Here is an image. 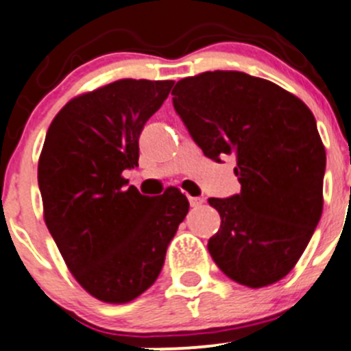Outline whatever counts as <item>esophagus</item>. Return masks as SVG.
<instances>
[{
	"instance_id": "34e87169",
	"label": "esophagus",
	"mask_w": 351,
	"mask_h": 351,
	"mask_svg": "<svg viewBox=\"0 0 351 351\" xmlns=\"http://www.w3.org/2000/svg\"><path fill=\"white\" fill-rule=\"evenodd\" d=\"M188 200H189V205H191L193 208L202 207V204H204V198H200V197H189Z\"/></svg>"
}]
</instances>
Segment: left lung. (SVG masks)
Here are the masks:
<instances>
[{"label": "left lung", "mask_w": 351, "mask_h": 351, "mask_svg": "<svg viewBox=\"0 0 351 351\" xmlns=\"http://www.w3.org/2000/svg\"><path fill=\"white\" fill-rule=\"evenodd\" d=\"M173 109L205 156H237L242 191L208 198L221 228L208 252L231 280L259 289L300 261L324 207L326 147L313 112L282 86L240 71L181 80Z\"/></svg>", "instance_id": "obj_1"}]
</instances>
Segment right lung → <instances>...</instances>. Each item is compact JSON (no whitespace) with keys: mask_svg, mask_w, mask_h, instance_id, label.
I'll return each mask as SVG.
<instances>
[{"mask_svg":"<svg viewBox=\"0 0 351 351\" xmlns=\"http://www.w3.org/2000/svg\"><path fill=\"white\" fill-rule=\"evenodd\" d=\"M172 85L127 78L86 92L57 112L45 137V223L76 282L104 303H128L154 284L188 214L178 188L149 198L121 176L139 163L141 132Z\"/></svg>","mask_w":351,"mask_h":351,"instance_id":"obj_1","label":"right lung"}]
</instances>
